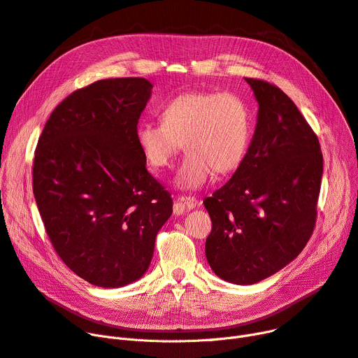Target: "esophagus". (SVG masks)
Listing matches in <instances>:
<instances>
[{"mask_svg":"<svg viewBox=\"0 0 358 358\" xmlns=\"http://www.w3.org/2000/svg\"><path fill=\"white\" fill-rule=\"evenodd\" d=\"M178 202H180L186 209H189V211H191V209H194V208H196L199 205V201L196 198H194V196H179Z\"/></svg>","mask_w":358,"mask_h":358,"instance_id":"34e87169","label":"esophagus"}]
</instances>
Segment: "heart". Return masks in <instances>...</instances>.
<instances>
[{"mask_svg":"<svg viewBox=\"0 0 358 358\" xmlns=\"http://www.w3.org/2000/svg\"><path fill=\"white\" fill-rule=\"evenodd\" d=\"M160 118L162 124H138L137 145L155 169L169 167L185 145L187 153L173 180L185 191L202 187L214 172L238 169L253 134L248 105L233 92L180 94L164 105Z\"/></svg>","mask_w":358,"mask_h":358,"instance_id":"obj_1","label":"heart"}]
</instances>
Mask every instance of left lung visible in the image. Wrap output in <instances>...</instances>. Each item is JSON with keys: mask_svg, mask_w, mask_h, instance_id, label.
<instances>
[{"mask_svg": "<svg viewBox=\"0 0 358 358\" xmlns=\"http://www.w3.org/2000/svg\"><path fill=\"white\" fill-rule=\"evenodd\" d=\"M259 103L256 131L231 179L203 201L205 243L215 275L253 285L295 260L317 221L324 172L317 134L278 87L245 78Z\"/></svg>", "mask_w": 358, "mask_h": 358, "instance_id": "8db88e82", "label": "left lung"}]
</instances>
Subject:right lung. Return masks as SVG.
I'll return each mask as SVG.
<instances>
[{
  "mask_svg": "<svg viewBox=\"0 0 358 358\" xmlns=\"http://www.w3.org/2000/svg\"><path fill=\"white\" fill-rule=\"evenodd\" d=\"M152 88L144 78H115L72 92L36 147L33 192L46 233L65 264L99 287L144 275L173 211L136 141Z\"/></svg>",
  "mask_w": 358,
  "mask_h": 358,
  "instance_id": "add662e5",
  "label": "right lung"
}]
</instances>
